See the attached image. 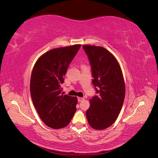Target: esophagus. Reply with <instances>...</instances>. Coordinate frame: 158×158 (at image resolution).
Listing matches in <instances>:
<instances>
[{"mask_svg": "<svg viewBox=\"0 0 158 158\" xmlns=\"http://www.w3.org/2000/svg\"><path fill=\"white\" fill-rule=\"evenodd\" d=\"M78 102H82V101H84V98H78Z\"/></svg>", "mask_w": 158, "mask_h": 158, "instance_id": "obj_1", "label": "esophagus"}]
</instances>
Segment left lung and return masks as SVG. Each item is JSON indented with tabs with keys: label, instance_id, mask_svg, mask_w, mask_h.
Instances as JSON below:
<instances>
[{
	"label": "left lung",
	"instance_id": "1",
	"mask_svg": "<svg viewBox=\"0 0 158 158\" xmlns=\"http://www.w3.org/2000/svg\"><path fill=\"white\" fill-rule=\"evenodd\" d=\"M92 67V82L98 95L89 99L86 111L89 126L103 130L117 120L125 96V83L114 56L103 47L83 45Z\"/></svg>",
	"mask_w": 158,
	"mask_h": 158
}]
</instances>
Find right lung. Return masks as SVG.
Listing matches in <instances>:
<instances>
[{
	"label": "right lung",
	"instance_id": "1",
	"mask_svg": "<svg viewBox=\"0 0 158 158\" xmlns=\"http://www.w3.org/2000/svg\"><path fill=\"white\" fill-rule=\"evenodd\" d=\"M80 44L52 49L39 57L30 79L33 106L45 125L53 129L67 126L76 112V97L61 94L64 76Z\"/></svg>",
	"mask_w": 158,
	"mask_h": 158
}]
</instances>
